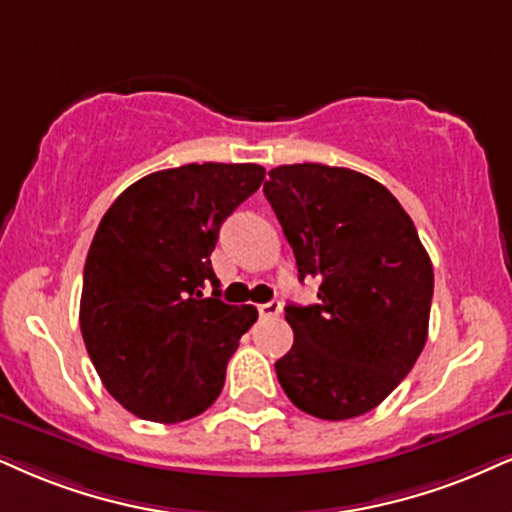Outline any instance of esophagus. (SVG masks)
Here are the masks:
<instances>
[{"mask_svg": "<svg viewBox=\"0 0 512 512\" xmlns=\"http://www.w3.org/2000/svg\"><path fill=\"white\" fill-rule=\"evenodd\" d=\"M280 313H282L280 301H268V304L258 306V315H261V318H277Z\"/></svg>", "mask_w": 512, "mask_h": 512, "instance_id": "1", "label": "esophagus"}]
</instances>
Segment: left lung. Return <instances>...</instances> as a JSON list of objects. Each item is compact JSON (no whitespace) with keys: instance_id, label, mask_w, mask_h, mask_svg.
<instances>
[{"instance_id":"1","label":"left lung","mask_w":512,"mask_h":512,"mask_svg":"<svg viewBox=\"0 0 512 512\" xmlns=\"http://www.w3.org/2000/svg\"><path fill=\"white\" fill-rule=\"evenodd\" d=\"M273 206L299 280L318 277V304L287 306L294 344L275 363L296 408L349 420L387 399L427 342L432 261L387 187L323 163L270 170Z\"/></svg>"}]
</instances>
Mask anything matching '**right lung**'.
I'll use <instances>...</instances> for the list:
<instances>
[{
  "label": "right lung",
  "instance_id": "obj_1",
  "mask_svg": "<svg viewBox=\"0 0 512 512\" xmlns=\"http://www.w3.org/2000/svg\"><path fill=\"white\" fill-rule=\"evenodd\" d=\"M263 178L256 163H187L137 180L104 213L82 273L80 332L106 391L137 418L189 420L220 396L258 311L220 301L211 251Z\"/></svg>",
  "mask_w": 512,
  "mask_h": 512
}]
</instances>
